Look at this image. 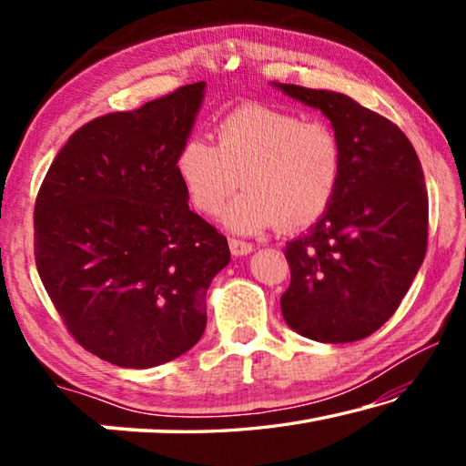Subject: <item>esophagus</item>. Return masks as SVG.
Masks as SVG:
<instances>
[{
	"label": "esophagus",
	"mask_w": 466,
	"mask_h": 466,
	"mask_svg": "<svg viewBox=\"0 0 466 466\" xmlns=\"http://www.w3.org/2000/svg\"><path fill=\"white\" fill-rule=\"evenodd\" d=\"M228 244H230V250L234 257H242V255H250L252 252V244L247 242V240H238V238H230L228 240Z\"/></svg>",
	"instance_id": "obj_1"
}]
</instances>
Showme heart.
I'll return each mask as SVG.
<instances>
[{
  "instance_id": "1",
  "label": "heart",
  "mask_w": 466,
  "mask_h": 466,
  "mask_svg": "<svg viewBox=\"0 0 466 466\" xmlns=\"http://www.w3.org/2000/svg\"><path fill=\"white\" fill-rule=\"evenodd\" d=\"M343 172V146L327 121L265 105H244L216 127V146L187 139L177 175L197 211L214 216L240 183L247 187L224 214L234 232L279 222L302 230L327 214Z\"/></svg>"
}]
</instances>
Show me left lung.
I'll return each mask as SVG.
<instances>
[{
    "label": "left lung",
    "mask_w": 466,
    "mask_h": 466,
    "mask_svg": "<svg viewBox=\"0 0 466 466\" xmlns=\"http://www.w3.org/2000/svg\"><path fill=\"white\" fill-rule=\"evenodd\" d=\"M273 86L320 108L343 146L333 203L286 247L291 279L281 314L314 341H360L397 312L428 250L421 162L397 125L345 94Z\"/></svg>",
    "instance_id": "8db88e82"
}]
</instances>
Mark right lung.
Here are the masks:
<instances>
[{"mask_svg":"<svg viewBox=\"0 0 466 466\" xmlns=\"http://www.w3.org/2000/svg\"><path fill=\"white\" fill-rule=\"evenodd\" d=\"M205 82L98 116L55 157L35 203V261L72 337L121 368H154L199 341L224 234L188 209L177 154Z\"/></svg>","mask_w":466,"mask_h":466,"instance_id":"1","label":"right lung"}]
</instances>
